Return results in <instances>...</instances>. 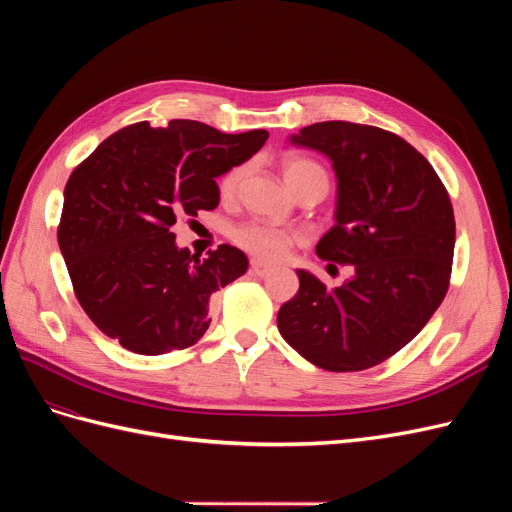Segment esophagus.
Segmentation results:
<instances>
[{
    "mask_svg": "<svg viewBox=\"0 0 512 512\" xmlns=\"http://www.w3.org/2000/svg\"><path fill=\"white\" fill-rule=\"evenodd\" d=\"M250 273H252V275H258V277H267V275L271 273V267L265 265V262H260V260H252Z\"/></svg>",
    "mask_w": 512,
    "mask_h": 512,
    "instance_id": "obj_1",
    "label": "esophagus"
}]
</instances>
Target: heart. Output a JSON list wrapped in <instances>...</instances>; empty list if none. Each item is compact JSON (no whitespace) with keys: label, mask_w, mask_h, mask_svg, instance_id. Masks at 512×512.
Instances as JSON below:
<instances>
[{"label":"heart","mask_w":512,"mask_h":512,"mask_svg":"<svg viewBox=\"0 0 512 512\" xmlns=\"http://www.w3.org/2000/svg\"><path fill=\"white\" fill-rule=\"evenodd\" d=\"M282 175L288 183V188L297 194L303 185L316 183L324 192L329 190V175L318 162L301 158V156H286L282 160ZM245 177V166H232L218 179V196L222 203H230L235 200L241 181ZM230 239L237 247L250 256L265 260V262H280L288 256L294 245L303 241V235L299 230L269 226L262 222H245L232 228Z\"/></svg>","instance_id":"1"}]
</instances>
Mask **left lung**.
<instances>
[{
	"label": "left lung",
	"mask_w": 512,
	"mask_h": 512,
	"mask_svg": "<svg viewBox=\"0 0 512 512\" xmlns=\"http://www.w3.org/2000/svg\"><path fill=\"white\" fill-rule=\"evenodd\" d=\"M290 141L329 156L337 175L335 226L316 254L352 265L329 288L297 271V297L277 329L309 363L363 371L399 352L440 307L451 284L455 213L444 183L404 138L352 121H322Z\"/></svg>",
	"instance_id": "obj_1"
}]
</instances>
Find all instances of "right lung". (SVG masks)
<instances>
[{
	"mask_svg": "<svg viewBox=\"0 0 512 512\" xmlns=\"http://www.w3.org/2000/svg\"><path fill=\"white\" fill-rule=\"evenodd\" d=\"M267 138V130L224 134L192 119L166 128L138 121L72 170L57 241L76 299L104 335L151 356L205 335L211 297L247 271V258L228 243L192 256L170 228L218 207L215 177Z\"/></svg>",
	"mask_w": 512,
	"mask_h": 512,
	"instance_id": "1",
	"label": "right lung"
}]
</instances>
